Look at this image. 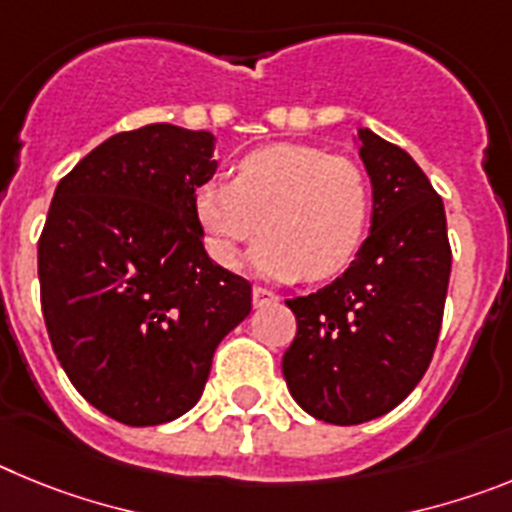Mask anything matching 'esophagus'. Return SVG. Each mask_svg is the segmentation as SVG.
<instances>
[{
    "mask_svg": "<svg viewBox=\"0 0 512 512\" xmlns=\"http://www.w3.org/2000/svg\"><path fill=\"white\" fill-rule=\"evenodd\" d=\"M253 307H264V305H274V302L279 300L271 289H264V287H253Z\"/></svg>",
    "mask_w": 512,
    "mask_h": 512,
    "instance_id": "esophagus-1",
    "label": "esophagus"
}]
</instances>
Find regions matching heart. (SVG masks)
Instances as JSON below:
<instances>
[{"label":"heart","mask_w":512,"mask_h":512,"mask_svg":"<svg viewBox=\"0 0 512 512\" xmlns=\"http://www.w3.org/2000/svg\"><path fill=\"white\" fill-rule=\"evenodd\" d=\"M369 182L343 156L302 143H274L243 156L233 182L202 184L194 212L207 251L235 266L261 230L253 266L271 279H328L354 261L369 223Z\"/></svg>","instance_id":"heart-1"}]
</instances>
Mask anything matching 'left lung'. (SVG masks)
<instances>
[{
	"label": "left lung",
	"mask_w": 512,
	"mask_h": 512,
	"mask_svg": "<svg viewBox=\"0 0 512 512\" xmlns=\"http://www.w3.org/2000/svg\"><path fill=\"white\" fill-rule=\"evenodd\" d=\"M356 143L372 182V228L336 282L287 300L297 336L282 359L289 395L333 425L379 418L415 390L451 274L446 212L423 169L369 128Z\"/></svg>",
	"instance_id": "obj_1"
}]
</instances>
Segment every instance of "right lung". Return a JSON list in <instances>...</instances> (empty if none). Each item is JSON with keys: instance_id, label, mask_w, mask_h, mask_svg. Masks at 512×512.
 Returning <instances> with one entry per match:
<instances>
[{"instance_id": "right-lung-1", "label": "right lung", "mask_w": 512, "mask_h": 512, "mask_svg": "<svg viewBox=\"0 0 512 512\" xmlns=\"http://www.w3.org/2000/svg\"><path fill=\"white\" fill-rule=\"evenodd\" d=\"M215 135L156 122L117 133L58 182L38 243L40 305L79 395L125 425L197 405L251 284L207 256L194 212Z\"/></svg>"}]
</instances>
